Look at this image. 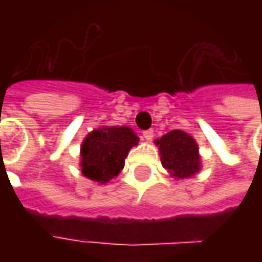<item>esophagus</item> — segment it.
<instances>
[{"instance_id": "esophagus-1", "label": "esophagus", "mask_w": 262, "mask_h": 262, "mask_svg": "<svg viewBox=\"0 0 262 262\" xmlns=\"http://www.w3.org/2000/svg\"><path fill=\"white\" fill-rule=\"evenodd\" d=\"M143 136L147 141H151V140L154 139V130H152V129H148V130L143 132Z\"/></svg>"}]
</instances>
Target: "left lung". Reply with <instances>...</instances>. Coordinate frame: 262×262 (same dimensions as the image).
Listing matches in <instances>:
<instances>
[{
    "instance_id": "obj_1",
    "label": "left lung",
    "mask_w": 262,
    "mask_h": 262,
    "mask_svg": "<svg viewBox=\"0 0 262 262\" xmlns=\"http://www.w3.org/2000/svg\"><path fill=\"white\" fill-rule=\"evenodd\" d=\"M160 154V162L170 177L174 179H187L200 172L201 155L199 144L189 133L175 129L155 140Z\"/></svg>"
}]
</instances>
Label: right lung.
<instances>
[{"mask_svg":"<svg viewBox=\"0 0 262 262\" xmlns=\"http://www.w3.org/2000/svg\"><path fill=\"white\" fill-rule=\"evenodd\" d=\"M139 137L129 126H102L90 132L80 147V167L85 178L106 185L122 171Z\"/></svg>","mask_w":262,"mask_h":262,"instance_id":"right-lung-1","label":"right lung"}]
</instances>
